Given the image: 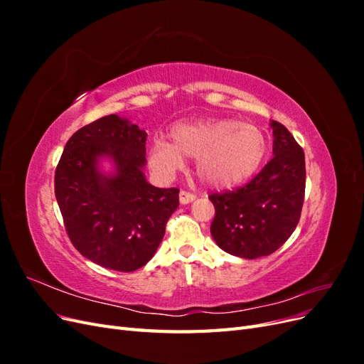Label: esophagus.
<instances>
[{
  "label": "esophagus",
  "mask_w": 364,
  "mask_h": 364,
  "mask_svg": "<svg viewBox=\"0 0 364 364\" xmlns=\"http://www.w3.org/2000/svg\"><path fill=\"white\" fill-rule=\"evenodd\" d=\"M194 199H196V194H193V193H190V191L182 190V191L179 193V200H181L182 205H188V203H191Z\"/></svg>",
  "instance_id": "34e87169"
}]
</instances>
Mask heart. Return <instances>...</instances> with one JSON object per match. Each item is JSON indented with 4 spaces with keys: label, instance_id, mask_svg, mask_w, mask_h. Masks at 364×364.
I'll use <instances>...</instances> for the list:
<instances>
[{
    "label": "heart",
    "instance_id": "b5f03b06",
    "mask_svg": "<svg viewBox=\"0 0 364 364\" xmlns=\"http://www.w3.org/2000/svg\"><path fill=\"white\" fill-rule=\"evenodd\" d=\"M170 138H153L150 167L162 178H171L183 168L185 158L196 159L197 176L213 188H230L247 181L269 149L261 127L234 118L179 123L171 127Z\"/></svg>",
    "mask_w": 364,
    "mask_h": 364
}]
</instances>
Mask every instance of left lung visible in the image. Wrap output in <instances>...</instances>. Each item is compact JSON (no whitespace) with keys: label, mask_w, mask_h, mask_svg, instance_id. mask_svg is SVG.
<instances>
[{"label":"left lung","mask_w":364,"mask_h":364,"mask_svg":"<svg viewBox=\"0 0 364 364\" xmlns=\"http://www.w3.org/2000/svg\"><path fill=\"white\" fill-rule=\"evenodd\" d=\"M273 129V158L247 185L211 194L215 208L211 235L234 257L255 259L278 250L299 223L305 194V156L278 121Z\"/></svg>","instance_id":"obj_1"}]
</instances>
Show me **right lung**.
<instances>
[{
  "label": "right lung",
  "mask_w": 364,
  "mask_h": 364,
  "mask_svg": "<svg viewBox=\"0 0 364 364\" xmlns=\"http://www.w3.org/2000/svg\"><path fill=\"white\" fill-rule=\"evenodd\" d=\"M147 134L115 114L68 139L54 174V193L74 247L98 266L134 272L155 255L179 206L178 188L147 182ZM103 159L113 162L105 172Z\"/></svg>",
  "instance_id": "obj_1"
}]
</instances>
